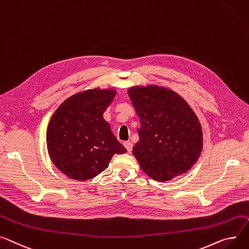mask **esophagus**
<instances>
[{"instance_id":"esophagus-1","label":"esophagus","mask_w":249,"mask_h":249,"mask_svg":"<svg viewBox=\"0 0 249 249\" xmlns=\"http://www.w3.org/2000/svg\"><path fill=\"white\" fill-rule=\"evenodd\" d=\"M123 144L126 147L127 151L130 153L132 151V147H133V144H132V142H130V141H125Z\"/></svg>"}]
</instances>
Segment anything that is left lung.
Returning a JSON list of instances; mask_svg holds the SVG:
<instances>
[{
	"label": "left lung",
	"instance_id": "8db88e82",
	"mask_svg": "<svg viewBox=\"0 0 249 249\" xmlns=\"http://www.w3.org/2000/svg\"><path fill=\"white\" fill-rule=\"evenodd\" d=\"M128 94L141 123L133 155L142 170L157 181L188 171L202 150L201 125L190 106L174 91L154 85L132 87Z\"/></svg>",
	"mask_w": 249,
	"mask_h": 249
}]
</instances>
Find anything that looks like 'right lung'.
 <instances>
[{
	"mask_svg": "<svg viewBox=\"0 0 249 249\" xmlns=\"http://www.w3.org/2000/svg\"><path fill=\"white\" fill-rule=\"evenodd\" d=\"M114 90L93 89L65 100L53 114L47 130L48 152L65 175L80 181L104 171L114 154L127 152L103 118Z\"/></svg>",
	"mask_w": 249,
	"mask_h": 249,
	"instance_id": "1",
	"label": "right lung"
}]
</instances>
